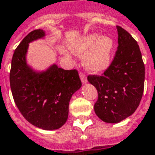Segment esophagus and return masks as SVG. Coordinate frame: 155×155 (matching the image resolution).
Wrapping results in <instances>:
<instances>
[{"instance_id": "obj_1", "label": "esophagus", "mask_w": 155, "mask_h": 155, "mask_svg": "<svg viewBox=\"0 0 155 155\" xmlns=\"http://www.w3.org/2000/svg\"><path fill=\"white\" fill-rule=\"evenodd\" d=\"M80 77H81V82H82L83 84L87 83V78H86V76H85V74H84V73L81 72V73H80Z\"/></svg>"}]
</instances>
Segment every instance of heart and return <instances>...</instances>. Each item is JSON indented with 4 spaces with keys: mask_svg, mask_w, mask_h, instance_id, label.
I'll list each match as a JSON object with an SVG mask.
<instances>
[{
    "mask_svg": "<svg viewBox=\"0 0 155 155\" xmlns=\"http://www.w3.org/2000/svg\"><path fill=\"white\" fill-rule=\"evenodd\" d=\"M114 41L109 36L90 34L74 42L71 49L83 54V64L88 71L100 72L109 67L111 63Z\"/></svg>",
    "mask_w": 155,
    "mask_h": 155,
    "instance_id": "b5f03b06",
    "label": "heart"
}]
</instances>
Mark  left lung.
Segmentation results:
<instances>
[{
    "mask_svg": "<svg viewBox=\"0 0 155 155\" xmlns=\"http://www.w3.org/2000/svg\"><path fill=\"white\" fill-rule=\"evenodd\" d=\"M118 48L102 75L90 74L88 81L96 88L94 112L106 123H119L136 110L144 87V64L137 41L117 25Z\"/></svg>",
    "mask_w": 155,
    "mask_h": 155,
    "instance_id": "left-lung-1",
    "label": "left lung"
}]
</instances>
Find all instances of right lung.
I'll return each instance as SVG.
<instances>
[{
    "mask_svg": "<svg viewBox=\"0 0 155 155\" xmlns=\"http://www.w3.org/2000/svg\"><path fill=\"white\" fill-rule=\"evenodd\" d=\"M45 36L43 30L30 32L15 50L10 71L13 99L28 122L45 130H57L66 122L72 95L81 87L76 70L65 71L53 64L35 72L26 64L29 43Z\"/></svg>",
    "mask_w": 155,
    "mask_h": 155,
    "instance_id": "right-lung-1",
    "label": "right lung"
}]
</instances>
